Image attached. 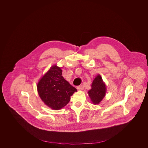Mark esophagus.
Listing matches in <instances>:
<instances>
[{
    "instance_id": "34e87169",
    "label": "esophagus",
    "mask_w": 148,
    "mask_h": 148,
    "mask_svg": "<svg viewBox=\"0 0 148 148\" xmlns=\"http://www.w3.org/2000/svg\"><path fill=\"white\" fill-rule=\"evenodd\" d=\"M84 89V86L83 85H79L77 87V89L78 90H83Z\"/></svg>"
}]
</instances>
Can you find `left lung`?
I'll return each mask as SVG.
<instances>
[{"mask_svg": "<svg viewBox=\"0 0 148 148\" xmlns=\"http://www.w3.org/2000/svg\"><path fill=\"white\" fill-rule=\"evenodd\" d=\"M92 89L88 92V94L92 102L94 104H98L104 98L106 94V85L102 77L98 75L92 81Z\"/></svg>", "mask_w": 148, "mask_h": 148, "instance_id": "8db88e82", "label": "left lung"}]
</instances>
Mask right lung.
Masks as SVG:
<instances>
[{
	"instance_id": "obj_1",
	"label": "right lung",
	"mask_w": 148,
	"mask_h": 148,
	"mask_svg": "<svg viewBox=\"0 0 148 148\" xmlns=\"http://www.w3.org/2000/svg\"><path fill=\"white\" fill-rule=\"evenodd\" d=\"M37 89L42 101L51 109L59 110L70 101L71 97L77 90L62 76V70L52 66L37 84Z\"/></svg>"
}]
</instances>
